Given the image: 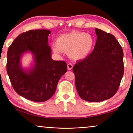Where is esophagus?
Returning a JSON list of instances; mask_svg holds the SVG:
<instances>
[{
  "instance_id": "esophagus-1",
  "label": "esophagus",
  "mask_w": 133,
  "mask_h": 133,
  "mask_svg": "<svg viewBox=\"0 0 133 133\" xmlns=\"http://www.w3.org/2000/svg\"><path fill=\"white\" fill-rule=\"evenodd\" d=\"M67 68H68V70H71V69H72L73 68V65L72 64H68L67 65Z\"/></svg>"
}]
</instances>
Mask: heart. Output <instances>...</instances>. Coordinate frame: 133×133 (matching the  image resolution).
Here are the masks:
<instances>
[{"mask_svg": "<svg viewBox=\"0 0 133 133\" xmlns=\"http://www.w3.org/2000/svg\"><path fill=\"white\" fill-rule=\"evenodd\" d=\"M94 45V38L90 34L74 31L57 37L52 48L58 55L62 52H68V56L72 59L81 60L90 55Z\"/></svg>", "mask_w": 133, "mask_h": 133, "instance_id": "1", "label": "heart"}]
</instances>
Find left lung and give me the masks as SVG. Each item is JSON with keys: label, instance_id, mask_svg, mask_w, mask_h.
I'll return each instance as SVG.
<instances>
[{"label": "left lung", "instance_id": "8db88e82", "mask_svg": "<svg viewBox=\"0 0 133 133\" xmlns=\"http://www.w3.org/2000/svg\"><path fill=\"white\" fill-rule=\"evenodd\" d=\"M95 30L97 38L92 53L72 68L78 94L89 102L114 96L124 74L123 51L118 41L111 34Z\"/></svg>", "mask_w": 133, "mask_h": 133}]
</instances>
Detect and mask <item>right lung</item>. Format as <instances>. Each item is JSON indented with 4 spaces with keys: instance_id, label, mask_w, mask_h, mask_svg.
<instances>
[{
    "instance_id": "obj_1",
    "label": "right lung",
    "mask_w": 133,
    "mask_h": 133,
    "mask_svg": "<svg viewBox=\"0 0 133 133\" xmlns=\"http://www.w3.org/2000/svg\"><path fill=\"white\" fill-rule=\"evenodd\" d=\"M47 29L30 30L13 41L8 48L6 69L15 91L25 98L43 102L53 96L60 78L66 72L67 65L54 61L48 45ZM30 53L33 61L30 66L23 67L21 58Z\"/></svg>"
}]
</instances>
